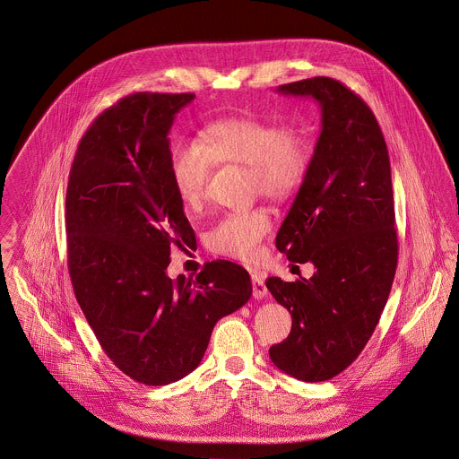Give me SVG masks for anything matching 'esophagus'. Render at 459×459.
I'll return each instance as SVG.
<instances>
[{
  "mask_svg": "<svg viewBox=\"0 0 459 459\" xmlns=\"http://www.w3.org/2000/svg\"><path fill=\"white\" fill-rule=\"evenodd\" d=\"M252 288H254V297H255L257 300L264 299L266 293H268L266 284H264V279H263V275L257 273V272H252Z\"/></svg>",
  "mask_w": 459,
  "mask_h": 459,
  "instance_id": "34e87169",
  "label": "esophagus"
}]
</instances>
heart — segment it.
Listing matches in <instances>:
<instances>
[{"instance_id":"heart-1","label":"heart","mask_w":459,"mask_h":459,"mask_svg":"<svg viewBox=\"0 0 459 459\" xmlns=\"http://www.w3.org/2000/svg\"><path fill=\"white\" fill-rule=\"evenodd\" d=\"M309 160V139L299 126L250 116L227 117L207 125L198 143L177 141L169 152V175L184 207L198 211L214 164L248 166L252 189L281 202L300 187ZM270 229L266 209L229 212L209 232V247L223 255L254 261Z\"/></svg>"}]
</instances>
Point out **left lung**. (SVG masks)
I'll return each mask as SVG.
<instances>
[{"label": "left lung", "instance_id": "8db88e82", "mask_svg": "<svg viewBox=\"0 0 459 459\" xmlns=\"http://www.w3.org/2000/svg\"><path fill=\"white\" fill-rule=\"evenodd\" d=\"M277 91L315 98L322 132L275 239L291 263L316 272L266 281L293 320L270 358L288 376L320 383L358 359L390 297L399 257L390 155L374 112L342 82L315 76Z\"/></svg>", "mask_w": 459, "mask_h": 459}]
</instances>
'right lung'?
I'll return each instance as SVG.
<instances>
[{"label": "right lung", "mask_w": 459, "mask_h": 459, "mask_svg": "<svg viewBox=\"0 0 459 459\" xmlns=\"http://www.w3.org/2000/svg\"><path fill=\"white\" fill-rule=\"evenodd\" d=\"M195 94L134 92L80 139L65 193L67 268L108 359L148 386L193 372L216 322L252 295L248 272L212 261L168 277L173 248L196 245L169 175V128Z\"/></svg>", "instance_id": "1"}]
</instances>
